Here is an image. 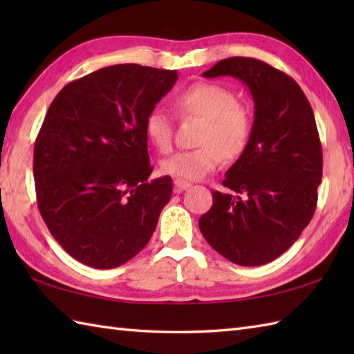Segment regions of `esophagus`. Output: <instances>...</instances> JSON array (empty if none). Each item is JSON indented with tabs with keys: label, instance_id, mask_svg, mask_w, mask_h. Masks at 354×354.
<instances>
[{
	"label": "esophagus",
	"instance_id": "34e87169",
	"mask_svg": "<svg viewBox=\"0 0 354 354\" xmlns=\"http://www.w3.org/2000/svg\"><path fill=\"white\" fill-rule=\"evenodd\" d=\"M173 184H175V192L176 193H181V192L190 189V187H192V183L184 181V179H175V183H173Z\"/></svg>",
	"mask_w": 354,
	"mask_h": 354
}]
</instances>
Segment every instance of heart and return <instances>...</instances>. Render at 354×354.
Here are the masks:
<instances>
[{
    "label": "heart",
    "instance_id": "obj_1",
    "mask_svg": "<svg viewBox=\"0 0 354 354\" xmlns=\"http://www.w3.org/2000/svg\"><path fill=\"white\" fill-rule=\"evenodd\" d=\"M173 108L181 117L204 120L196 145L199 147L184 150L161 162V171L184 181H196L219 167L222 160L232 161L242 156L250 145L254 118L250 108L237 102L230 88L198 82L173 99ZM145 132L150 145L160 153H169L173 146L171 120L160 111L146 117Z\"/></svg>",
    "mask_w": 354,
    "mask_h": 354
}]
</instances>
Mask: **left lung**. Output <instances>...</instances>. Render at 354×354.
I'll return each instance as SVG.
<instances>
[{"mask_svg":"<svg viewBox=\"0 0 354 354\" xmlns=\"http://www.w3.org/2000/svg\"><path fill=\"white\" fill-rule=\"evenodd\" d=\"M202 76L250 88L254 129L222 181L232 193L213 192L199 230L236 265H266L297 242L317 208L322 149L312 106L295 80L254 57L223 59Z\"/></svg>","mask_w":354,"mask_h":354,"instance_id":"8db88e82","label":"left lung"}]
</instances>
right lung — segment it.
<instances>
[{"mask_svg":"<svg viewBox=\"0 0 354 354\" xmlns=\"http://www.w3.org/2000/svg\"><path fill=\"white\" fill-rule=\"evenodd\" d=\"M175 70L120 64L62 88L35 142L37 208L59 245L95 269L122 266L152 237L171 178L149 181L146 117Z\"/></svg>","mask_w":354,"mask_h":354,"instance_id":"right-lung-1","label":"right lung"}]
</instances>
